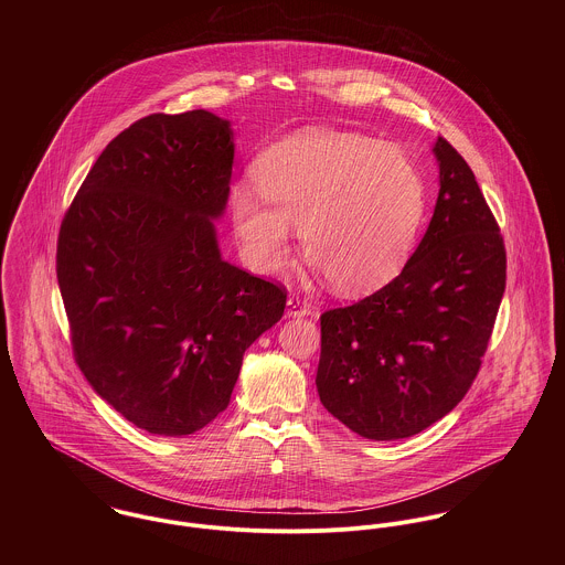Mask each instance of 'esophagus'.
<instances>
[{"label": "esophagus", "mask_w": 565, "mask_h": 565, "mask_svg": "<svg viewBox=\"0 0 565 565\" xmlns=\"http://www.w3.org/2000/svg\"><path fill=\"white\" fill-rule=\"evenodd\" d=\"M307 316H311V309L307 302H302L300 298L287 300V318H307Z\"/></svg>", "instance_id": "1"}]
</instances>
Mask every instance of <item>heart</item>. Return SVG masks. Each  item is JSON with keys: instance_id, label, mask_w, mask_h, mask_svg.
Masks as SVG:
<instances>
[{"instance_id": "heart-1", "label": "heart", "mask_w": 565, "mask_h": 565, "mask_svg": "<svg viewBox=\"0 0 565 565\" xmlns=\"http://www.w3.org/2000/svg\"><path fill=\"white\" fill-rule=\"evenodd\" d=\"M259 200L237 186L231 215L245 260L276 271L298 226L307 256L339 294L356 296L392 280L426 213V184L401 148L354 132L309 128L256 162Z\"/></svg>"}]
</instances>
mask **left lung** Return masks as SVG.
I'll return each mask as SVG.
<instances>
[{"label": "left lung", "instance_id": "left-lung-1", "mask_svg": "<svg viewBox=\"0 0 565 565\" xmlns=\"http://www.w3.org/2000/svg\"><path fill=\"white\" fill-rule=\"evenodd\" d=\"M433 154L435 213L401 276L320 318V401L374 441L417 435L463 401L504 294V243L470 164L441 137Z\"/></svg>", "mask_w": 565, "mask_h": 565}]
</instances>
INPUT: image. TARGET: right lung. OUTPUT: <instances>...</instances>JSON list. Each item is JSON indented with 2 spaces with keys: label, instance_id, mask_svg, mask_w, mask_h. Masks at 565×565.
Returning a JSON list of instances; mask_svg holds the SVG:
<instances>
[{
  "label": "right lung",
  "instance_id": "1",
  "mask_svg": "<svg viewBox=\"0 0 565 565\" xmlns=\"http://www.w3.org/2000/svg\"><path fill=\"white\" fill-rule=\"evenodd\" d=\"M233 161L228 119L143 117L106 146L61 224L56 274L82 374L162 437L228 406L243 352L285 313V289L222 258Z\"/></svg>",
  "mask_w": 565,
  "mask_h": 565
}]
</instances>
